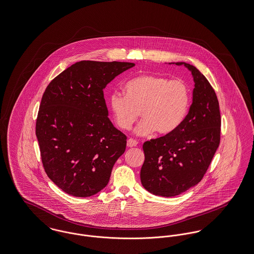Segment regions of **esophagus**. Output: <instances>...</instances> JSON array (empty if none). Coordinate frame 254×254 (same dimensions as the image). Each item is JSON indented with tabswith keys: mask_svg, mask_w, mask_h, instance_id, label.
Listing matches in <instances>:
<instances>
[{
	"mask_svg": "<svg viewBox=\"0 0 254 254\" xmlns=\"http://www.w3.org/2000/svg\"><path fill=\"white\" fill-rule=\"evenodd\" d=\"M137 141L136 140H134V139H128L127 140V147L128 148H134V147H136L137 146Z\"/></svg>",
	"mask_w": 254,
	"mask_h": 254,
	"instance_id": "1",
	"label": "esophagus"
}]
</instances>
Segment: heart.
<instances>
[{
  "label": "heart",
  "mask_w": 254,
  "mask_h": 254,
  "mask_svg": "<svg viewBox=\"0 0 254 254\" xmlns=\"http://www.w3.org/2000/svg\"><path fill=\"white\" fill-rule=\"evenodd\" d=\"M126 96L112 93L109 107L116 126L129 130L139 118L135 129L145 136L174 133L186 118L191 101L187 83L179 78L169 79L164 75L145 74L131 78L125 84Z\"/></svg>",
  "instance_id": "obj_1"
}]
</instances>
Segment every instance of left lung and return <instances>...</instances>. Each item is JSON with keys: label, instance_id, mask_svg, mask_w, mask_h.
I'll return each mask as SVG.
<instances>
[{"label": "left lung", "instance_id": "obj_1", "mask_svg": "<svg viewBox=\"0 0 254 254\" xmlns=\"http://www.w3.org/2000/svg\"><path fill=\"white\" fill-rule=\"evenodd\" d=\"M176 64L192 73L193 103L174 133L144 143L145 161L140 173L147 191L167 197L182 194L202 179L221 139L220 106L213 87L193 65Z\"/></svg>", "mask_w": 254, "mask_h": 254}]
</instances>
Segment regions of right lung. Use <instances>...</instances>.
Here are the masks:
<instances>
[{
	"label": "right lung",
	"instance_id": "obj_1",
	"mask_svg": "<svg viewBox=\"0 0 254 254\" xmlns=\"http://www.w3.org/2000/svg\"><path fill=\"white\" fill-rule=\"evenodd\" d=\"M134 65L82 60L47 86L35 134L47 176L65 193L86 197L107 185L127 136L108 118L104 89Z\"/></svg>",
	"mask_w": 254,
	"mask_h": 254
}]
</instances>
